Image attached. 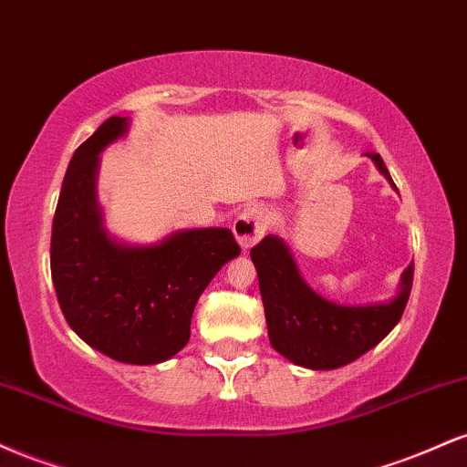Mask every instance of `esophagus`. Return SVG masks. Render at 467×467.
<instances>
[{"instance_id":"obj_1","label":"esophagus","mask_w":467,"mask_h":467,"mask_svg":"<svg viewBox=\"0 0 467 467\" xmlns=\"http://www.w3.org/2000/svg\"><path fill=\"white\" fill-rule=\"evenodd\" d=\"M272 219H275V215H272V211L267 206L245 208L233 223V233L241 244V248L248 250L264 237L265 230L272 226Z\"/></svg>"}]
</instances>
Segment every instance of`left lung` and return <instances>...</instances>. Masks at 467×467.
Returning a JSON list of instances; mask_svg holds the SVG:
<instances>
[{
    "mask_svg": "<svg viewBox=\"0 0 467 467\" xmlns=\"http://www.w3.org/2000/svg\"><path fill=\"white\" fill-rule=\"evenodd\" d=\"M390 180L379 153H368ZM393 182V180H390ZM259 276L272 347L298 367L314 371L345 367L373 349L400 323L412 287V264L401 275L393 301L345 307L318 296L298 275L287 245L267 234L250 250Z\"/></svg>",
    "mask_w": 467,
    "mask_h": 467,
    "instance_id": "1",
    "label": "left lung"
}]
</instances>
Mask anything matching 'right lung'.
Here are the masks:
<instances>
[{"label":"right lung","mask_w":467,"mask_h":467,"mask_svg":"<svg viewBox=\"0 0 467 467\" xmlns=\"http://www.w3.org/2000/svg\"><path fill=\"white\" fill-rule=\"evenodd\" d=\"M125 131L127 118H107L69 160L52 222V283L67 325L89 347L118 362L158 364L189 342L197 298L241 248L228 228L184 230L144 248L107 237L96 166Z\"/></svg>","instance_id":"add662e5"}]
</instances>
